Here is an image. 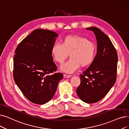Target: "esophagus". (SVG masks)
<instances>
[{
    "label": "esophagus",
    "mask_w": 129,
    "mask_h": 129,
    "mask_svg": "<svg viewBox=\"0 0 129 129\" xmlns=\"http://www.w3.org/2000/svg\"><path fill=\"white\" fill-rule=\"evenodd\" d=\"M72 77V75L64 74V78H70V77Z\"/></svg>",
    "instance_id": "34e87169"
}]
</instances>
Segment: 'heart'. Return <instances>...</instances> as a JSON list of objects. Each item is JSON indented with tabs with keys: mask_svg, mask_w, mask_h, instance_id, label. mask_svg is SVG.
Here are the masks:
<instances>
[{
	"mask_svg": "<svg viewBox=\"0 0 129 129\" xmlns=\"http://www.w3.org/2000/svg\"><path fill=\"white\" fill-rule=\"evenodd\" d=\"M51 54L54 59L60 64L63 63L70 54L71 58L61 65L60 70L73 73L81 66L85 68L93 63L96 54V46L85 37L69 35L64 38L61 44L53 45Z\"/></svg>",
	"mask_w": 129,
	"mask_h": 129,
	"instance_id": "1",
	"label": "heart"
}]
</instances>
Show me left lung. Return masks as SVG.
<instances>
[{
  "mask_svg": "<svg viewBox=\"0 0 129 129\" xmlns=\"http://www.w3.org/2000/svg\"><path fill=\"white\" fill-rule=\"evenodd\" d=\"M93 31L97 41V53L93 63L80 75L77 95L87 103L102 100L113 87L116 78L117 55L110 38L96 27L86 28Z\"/></svg>",
  "mask_w": 129,
  "mask_h": 129,
  "instance_id": "obj_1",
  "label": "left lung"
}]
</instances>
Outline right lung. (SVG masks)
Listing matches in <instances>:
<instances>
[{
	"instance_id": "obj_1",
	"label": "right lung",
	"mask_w": 129,
	"mask_h": 129,
	"mask_svg": "<svg viewBox=\"0 0 129 129\" xmlns=\"http://www.w3.org/2000/svg\"><path fill=\"white\" fill-rule=\"evenodd\" d=\"M58 34L37 29L25 37L17 47L14 57L13 75L16 85L30 102L44 104L54 96L63 75L55 72L51 48Z\"/></svg>"
}]
</instances>
